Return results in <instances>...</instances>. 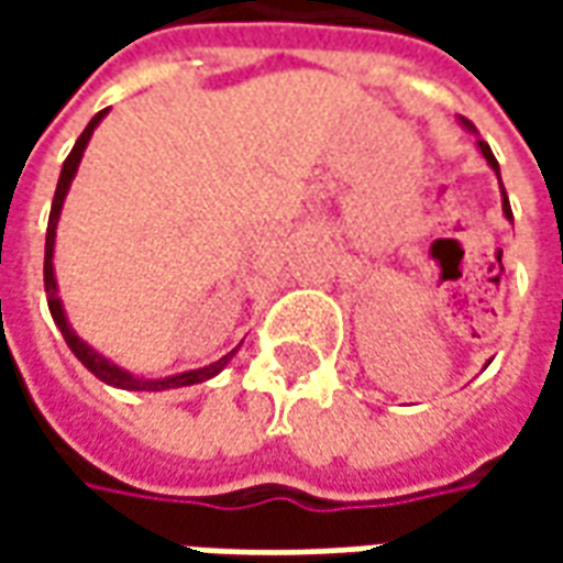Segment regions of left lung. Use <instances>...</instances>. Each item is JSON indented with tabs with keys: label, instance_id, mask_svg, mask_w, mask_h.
<instances>
[{
	"label": "left lung",
	"instance_id": "left-lung-1",
	"mask_svg": "<svg viewBox=\"0 0 563 563\" xmlns=\"http://www.w3.org/2000/svg\"><path fill=\"white\" fill-rule=\"evenodd\" d=\"M464 126L473 129V123L471 120H464ZM479 150H483L485 162H488V165L497 172V177H500V168H497V159H495V153H492V147H488L485 141H479ZM504 213H507V220H512V210H509V201H507V189H504Z\"/></svg>",
	"mask_w": 563,
	"mask_h": 563
}]
</instances>
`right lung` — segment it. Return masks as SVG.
<instances>
[{"mask_svg": "<svg viewBox=\"0 0 563 563\" xmlns=\"http://www.w3.org/2000/svg\"><path fill=\"white\" fill-rule=\"evenodd\" d=\"M108 114V108L99 111V114L92 117L87 129L80 132V139L75 141V147L68 153V159L63 162V172H59V184H56L54 192V205H51V220H47V238H44V292H47V307H51V317L63 331V338H66L68 350L78 355L80 365L87 367L90 374L108 383V386H117V389H132V391H162V389H180V386H192V383H205L213 374H220L222 367L229 365V358L234 355V350L229 355H222L220 362H213L208 367H198V371H186V374H177V377H165V379H139L132 377L129 371L123 367H117L114 362H108L104 355H99L92 346L80 341L78 334L71 331V325L66 322V313H63V305H59V295H56V280H54V238H56V220H59V210H63V198H66L68 186H71V177L78 172V162L84 156V150H87V141H90L92 129L99 126V120Z\"/></svg>", "mask_w": 563, "mask_h": 563, "instance_id": "obj_1", "label": "right lung"}]
</instances>
